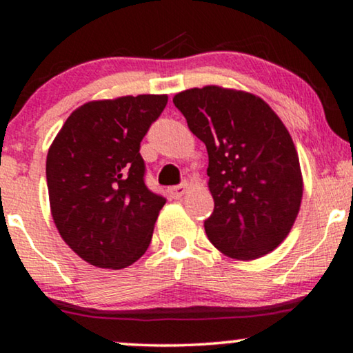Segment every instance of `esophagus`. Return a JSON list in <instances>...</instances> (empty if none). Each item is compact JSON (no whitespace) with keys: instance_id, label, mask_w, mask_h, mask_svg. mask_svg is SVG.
<instances>
[{"instance_id":"obj_1","label":"esophagus","mask_w":353,"mask_h":353,"mask_svg":"<svg viewBox=\"0 0 353 353\" xmlns=\"http://www.w3.org/2000/svg\"><path fill=\"white\" fill-rule=\"evenodd\" d=\"M188 190H190V183H183L180 186H172L170 190H168V194H170L173 199H180V197L186 194Z\"/></svg>"}]
</instances>
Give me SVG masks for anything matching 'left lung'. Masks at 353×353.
Masks as SVG:
<instances>
[{
  "instance_id": "obj_1",
  "label": "left lung",
  "mask_w": 353,
  "mask_h": 353,
  "mask_svg": "<svg viewBox=\"0 0 353 353\" xmlns=\"http://www.w3.org/2000/svg\"><path fill=\"white\" fill-rule=\"evenodd\" d=\"M173 104L209 154L214 214L207 238L234 260H255L288 238L301 210L303 180L294 141L276 112L243 90L207 85Z\"/></svg>"
}]
</instances>
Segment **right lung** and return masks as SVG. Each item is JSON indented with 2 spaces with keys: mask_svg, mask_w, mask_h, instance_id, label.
<instances>
[{
  "mask_svg": "<svg viewBox=\"0 0 353 353\" xmlns=\"http://www.w3.org/2000/svg\"><path fill=\"white\" fill-rule=\"evenodd\" d=\"M167 94L120 96L77 108L46 157L54 225L90 265L120 270L146 252L162 196L144 185L139 143L165 109Z\"/></svg>",
  "mask_w": 353,
  "mask_h": 353,
  "instance_id": "right-lung-1",
  "label": "right lung"
}]
</instances>
